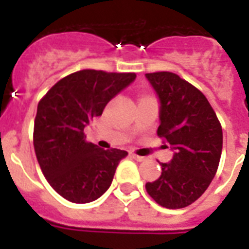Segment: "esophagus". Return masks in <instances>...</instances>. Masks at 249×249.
<instances>
[{
  "instance_id": "1",
  "label": "esophagus",
  "mask_w": 249,
  "mask_h": 249,
  "mask_svg": "<svg viewBox=\"0 0 249 249\" xmlns=\"http://www.w3.org/2000/svg\"><path fill=\"white\" fill-rule=\"evenodd\" d=\"M132 158L134 160H137V161H146V160H147L146 156H140V155H137V154H132Z\"/></svg>"
}]
</instances>
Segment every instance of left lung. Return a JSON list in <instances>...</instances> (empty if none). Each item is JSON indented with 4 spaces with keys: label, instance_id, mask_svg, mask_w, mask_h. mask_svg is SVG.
I'll return each instance as SVG.
<instances>
[{
    "label": "left lung",
    "instance_id": "8db88e82",
    "mask_svg": "<svg viewBox=\"0 0 249 249\" xmlns=\"http://www.w3.org/2000/svg\"><path fill=\"white\" fill-rule=\"evenodd\" d=\"M159 98L158 136L173 150L161 176L147 182L148 195L161 207L185 208L203 195L216 176L222 152V128L208 99L172 72L146 73ZM165 147H168L166 146Z\"/></svg>",
    "mask_w": 249,
    "mask_h": 249
}]
</instances>
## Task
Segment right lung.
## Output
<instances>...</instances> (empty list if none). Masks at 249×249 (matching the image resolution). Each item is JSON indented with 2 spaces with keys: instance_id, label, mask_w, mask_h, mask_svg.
<instances>
[{
  "instance_id": "1",
  "label": "right lung",
  "mask_w": 249,
  "mask_h": 249,
  "mask_svg": "<svg viewBox=\"0 0 249 249\" xmlns=\"http://www.w3.org/2000/svg\"><path fill=\"white\" fill-rule=\"evenodd\" d=\"M136 73L83 70L59 80L37 106L33 146L45 178L72 203H90L108 190L128 152L86 142L84 129L136 80Z\"/></svg>"
}]
</instances>
